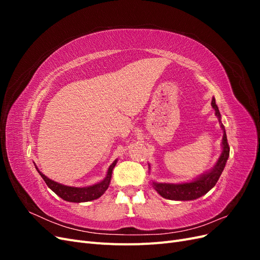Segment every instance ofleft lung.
Returning a JSON list of instances; mask_svg holds the SVG:
<instances>
[{
    "mask_svg": "<svg viewBox=\"0 0 260 260\" xmlns=\"http://www.w3.org/2000/svg\"><path fill=\"white\" fill-rule=\"evenodd\" d=\"M211 106L215 109V114L218 117L220 125L223 130V138H222V153L220 155L218 161L209 172H206L199 178L194 179L191 182L185 183H158L154 182L153 186L160 196L164 199L172 200V201H192L201 198V196L205 195L208 191H210L214 187L221 176L224 166L228 160V157L230 155V147L228 144L226 135L223 124L221 123V115L216 105V101L212 98Z\"/></svg>",
    "mask_w": 260,
    "mask_h": 260,
    "instance_id": "obj_1",
    "label": "left lung"
}]
</instances>
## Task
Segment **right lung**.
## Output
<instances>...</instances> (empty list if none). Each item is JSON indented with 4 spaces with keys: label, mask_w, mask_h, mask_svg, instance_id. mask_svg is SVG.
Listing matches in <instances>:
<instances>
[{
    "label": "right lung",
    "mask_w": 260,
    "mask_h": 260,
    "mask_svg": "<svg viewBox=\"0 0 260 260\" xmlns=\"http://www.w3.org/2000/svg\"><path fill=\"white\" fill-rule=\"evenodd\" d=\"M117 159L109 166L107 170V175L104 180H102L101 182L93 184L90 186H84V187H75V186H68L60 184L58 182H55V181L49 179L45 175H43L42 172L39 170L37 167V170L42 179L45 181L46 185H48L51 190L57 194L59 198L62 200H65L67 202H73V203H82V202H89L96 200L101 198L102 195L105 193V191L108 188L109 183H111V179H112V174H113V169L116 166Z\"/></svg>",
    "instance_id": "add662e5"
}]
</instances>
